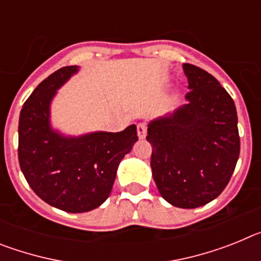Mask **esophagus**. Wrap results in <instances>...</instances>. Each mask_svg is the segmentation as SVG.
I'll return each instance as SVG.
<instances>
[{
	"mask_svg": "<svg viewBox=\"0 0 261 261\" xmlns=\"http://www.w3.org/2000/svg\"><path fill=\"white\" fill-rule=\"evenodd\" d=\"M146 132H147V125L146 123H140L137 125V135L140 138H145L146 137Z\"/></svg>",
	"mask_w": 261,
	"mask_h": 261,
	"instance_id": "34e87169",
	"label": "esophagus"
}]
</instances>
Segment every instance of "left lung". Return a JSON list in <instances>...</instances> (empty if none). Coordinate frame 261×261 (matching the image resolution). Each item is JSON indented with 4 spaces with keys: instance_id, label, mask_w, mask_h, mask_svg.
<instances>
[{
    "instance_id": "1",
    "label": "left lung",
    "mask_w": 261,
    "mask_h": 261,
    "mask_svg": "<svg viewBox=\"0 0 261 261\" xmlns=\"http://www.w3.org/2000/svg\"><path fill=\"white\" fill-rule=\"evenodd\" d=\"M188 105L149 124L153 179L163 199L193 209L221 195L241 151L238 116L229 93L208 71L184 64Z\"/></svg>"
}]
</instances>
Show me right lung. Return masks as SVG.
Returning a JSON list of instances; mask_svg holds the SVG:
<instances>
[{
    "instance_id": "right-lung-1",
    "label": "right lung",
    "mask_w": 261,
    "mask_h": 261,
    "mask_svg": "<svg viewBox=\"0 0 261 261\" xmlns=\"http://www.w3.org/2000/svg\"><path fill=\"white\" fill-rule=\"evenodd\" d=\"M78 68L64 66L29 96L19 116L18 159L32 191L43 201L68 213H84L110 196L117 167L137 141V128L64 137L49 125V105Z\"/></svg>"
}]
</instances>
